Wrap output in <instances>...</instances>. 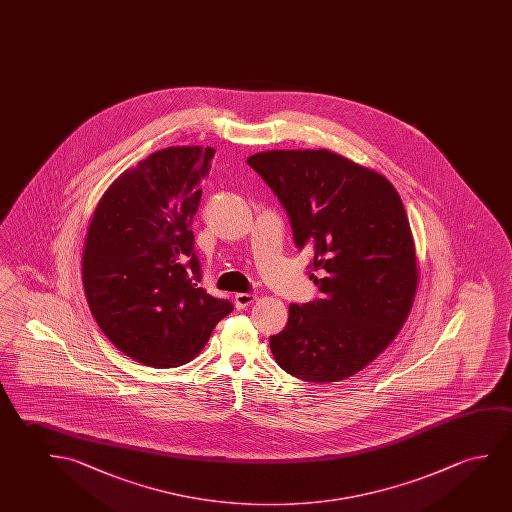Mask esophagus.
<instances>
[{
  "mask_svg": "<svg viewBox=\"0 0 512 512\" xmlns=\"http://www.w3.org/2000/svg\"><path fill=\"white\" fill-rule=\"evenodd\" d=\"M257 299L255 294H248V292H239L234 296V303H236L237 308L248 307V305H252L253 301Z\"/></svg>",
  "mask_w": 512,
  "mask_h": 512,
  "instance_id": "34e87169",
  "label": "esophagus"
}]
</instances>
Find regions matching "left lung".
Segmentation results:
<instances>
[{"label": "left lung", "instance_id": "obj_1", "mask_svg": "<svg viewBox=\"0 0 512 512\" xmlns=\"http://www.w3.org/2000/svg\"><path fill=\"white\" fill-rule=\"evenodd\" d=\"M275 193L294 244L308 250L321 298L289 305L269 337L294 378L331 383L367 367L395 339L417 291L401 197L383 175L330 150H268L246 159Z\"/></svg>", "mask_w": 512, "mask_h": 512}]
</instances>
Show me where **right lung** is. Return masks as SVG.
Returning <instances> with one entry per match:
<instances>
[{
  "mask_svg": "<svg viewBox=\"0 0 512 512\" xmlns=\"http://www.w3.org/2000/svg\"><path fill=\"white\" fill-rule=\"evenodd\" d=\"M214 152L195 145L150 154L111 184L88 227V307L122 353L150 367L188 363L234 310L198 287L191 221Z\"/></svg>",
  "mask_w": 512,
  "mask_h": 512,
  "instance_id": "obj_1",
  "label": "right lung"
}]
</instances>
